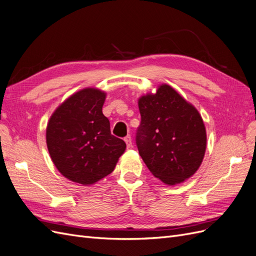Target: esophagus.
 <instances>
[{
  "instance_id": "esophagus-1",
  "label": "esophagus",
  "mask_w": 256,
  "mask_h": 256,
  "mask_svg": "<svg viewBox=\"0 0 256 256\" xmlns=\"http://www.w3.org/2000/svg\"><path fill=\"white\" fill-rule=\"evenodd\" d=\"M124 140H125L128 148H130V147H132V141H131V136H127L125 138H124Z\"/></svg>"
}]
</instances>
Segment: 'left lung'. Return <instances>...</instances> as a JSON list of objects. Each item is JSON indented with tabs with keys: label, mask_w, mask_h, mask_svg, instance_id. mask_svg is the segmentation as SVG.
I'll return each mask as SVG.
<instances>
[{
	"label": "left lung",
	"mask_w": 256,
	"mask_h": 256,
	"mask_svg": "<svg viewBox=\"0 0 256 256\" xmlns=\"http://www.w3.org/2000/svg\"><path fill=\"white\" fill-rule=\"evenodd\" d=\"M141 124L136 143L152 174L168 186L194 174L206 150L202 116L166 84L138 99Z\"/></svg>",
	"instance_id": "1"
}]
</instances>
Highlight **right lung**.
<instances>
[{"mask_svg":"<svg viewBox=\"0 0 256 256\" xmlns=\"http://www.w3.org/2000/svg\"><path fill=\"white\" fill-rule=\"evenodd\" d=\"M106 92L84 88L54 111L46 138L50 157L69 180L88 186L113 172L126 150L122 138L111 134L102 113Z\"/></svg>","mask_w":256,"mask_h":256,"instance_id":"right-lung-1","label":"right lung"}]
</instances>
